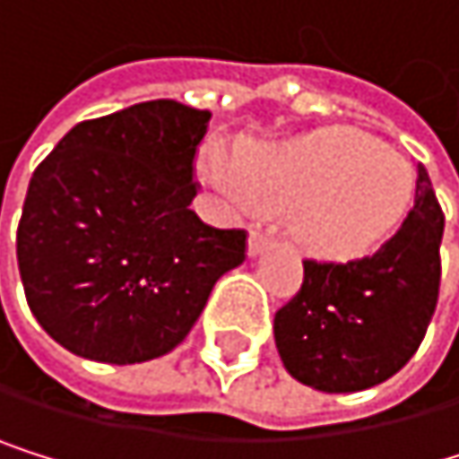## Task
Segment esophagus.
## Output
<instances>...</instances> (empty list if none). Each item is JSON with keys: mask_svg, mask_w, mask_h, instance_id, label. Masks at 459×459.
<instances>
[{"mask_svg": "<svg viewBox=\"0 0 459 459\" xmlns=\"http://www.w3.org/2000/svg\"><path fill=\"white\" fill-rule=\"evenodd\" d=\"M267 247H270V234H261V231H253L250 234V239H247V255L250 258L261 255Z\"/></svg>", "mask_w": 459, "mask_h": 459, "instance_id": "obj_1", "label": "esophagus"}]
</instances>
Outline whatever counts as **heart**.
I'll return each instance as SVG.
<instances>
[{
  "mask_svg": "<svg viewBox=\"0 0 459 459\" xmlns=\"http://www.w3.org/2000/svg\"><path fill=\"white\" fill-rule=\"evenodd\" d=\"M204 178L239 206L291 209V228L319 255H352L388 237L408 212V160L372 137L327 129L255 145L228 162L212 156Z\"/></svg>",
  "mask_w": 459,
  "mask_h": 459,
  "instance_id": "obj_1",
  "label": "heart"
}]
</instances>
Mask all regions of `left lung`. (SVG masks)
<instances>
[{
    "label": "left lung",
    "mask_w": 459,
    "mask_h": 459,
    "mask_svg": "<svg viewBox=\"0 0 459 459\" xmlns=\"http://www.w3.org/2000/svg\"><path fill=\"white\" fill-rule=\"evenodd\" d=\"M444 212L419 165L416 204L372 255L347 264L303 261V286L275 314L286 372L325 394L385 383L408 363L437 306Z\"/></svg>",
    "instance_id": "1"
}]
</instances>
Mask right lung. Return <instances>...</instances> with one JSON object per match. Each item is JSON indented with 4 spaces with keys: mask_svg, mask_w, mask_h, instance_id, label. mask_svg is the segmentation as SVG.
Segmentation results:
<instances>
[{
    "mask_svg": "<svg viewBox=\"0 0 459 459\" xmlns=\"http://www.w3.org/2000/svg\"><path fill=\"white\" fill-rule=\"evenodd\" d=\"M209 117L143 101L76 123L32 173L15 255L32 316L68 352L115 366L168 355L245 261V231L189 209Z\"/></svg>",
    "mask_w": 459,
    "mask_h": 459,
    "instance_id": "1",
    "label": "right lung"
}]
</instances>
